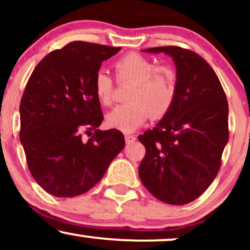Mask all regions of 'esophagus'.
<instances>
[{
	"label": "esophagus",
	"instance_id": "obj_1",
	"mask_svg": "<svg viewBox=\"0 0 250 250\" xmlns=\"http://www.w3.org/2000/svg\"><path fill=\"white\" fill-rule=\"evenodd\" d=\"M135 141H136V136H134V135H125V143L127 145H130V143Z\"/></svg>",
	"mask_w": 250,
	"mask_h": 250
}]
</instances>
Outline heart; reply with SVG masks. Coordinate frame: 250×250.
<instances>
[{"mask_svg":"<svg viewBox=\"0 0 250 250\" xmlns=\"http://www.w3.org/2000/svg\"><path fill=\"white\" fill-rule=\"evenodd\" d=\"M114 69L119 81L133 82V85L127 95L129 102L116 105L105 116L109 128L131 133L141 127L149 115L159 119L168 113L176 95V75L171 68L156 67L153 60L129 53L114 63ZM93 84L99 102L110 104L114 83L107 71H97Z\"/></svg>","mask_w":250,"mask_h":250,"instance_id":"1","label":"heart"}]
</instances>
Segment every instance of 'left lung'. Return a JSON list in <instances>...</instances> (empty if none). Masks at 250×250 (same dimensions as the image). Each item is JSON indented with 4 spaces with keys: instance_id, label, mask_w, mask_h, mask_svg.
I'll list each match as a JSON object with an SVG mask.
<instances>
[{
    "instance_id": "1",
    "label": "left lung",
    "mask_w": 250,
    "mask_h": 250,
    "mask_svg": "<svg viewBox=\"0 0 250 250\" xmlns=\"http://www.w3.org/2000/svg\"><path fill=\"white\" fill-rule=\"evenodd\" d=\"M163 53L176 67V95L156 127L139 136L146 156L139 167L143 186L169 205H186L202 195L220 169L228 143V102L213 68L180 47L142 50Z\"/></svg>"
}]
</instances>
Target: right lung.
<instances>
[{
	"instance_id": "obj_1",
	"label": "right lung",
	"mask_w": 250,
	"mask_h": 250,
	"mask_svg": "<svg viewBox=\"0 0 250 250\" xmlns=\"http://www.w3.org/2000/svg\"><path fill=\"white\" fill-rule=\"evenodd\" d=\"M121 48L68 43L36 65L20 104V141L33 177L57 197L81 195L102 179L125 148L117 129L100 130L103 114L94 77ZM94 130L87 143L81 131Z\"/></svg>"
}]
</instances>
